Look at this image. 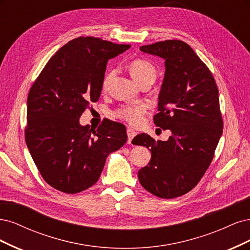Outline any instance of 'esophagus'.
Returning <instances> with one entry per match:
<instances>
[{
	"instance_id": "1",
	"label": "esophagus",
	"mask_w": 250,
	"mask_h": 250,
	"mask_svg": "<svg viewBox=\"0 0 250 250\" xmlns=\"http://www.w3.org/2000/svg\"><path fill=\"white\" fill-rule=\"evenodd\" d=\"M126 134H127V143H131L134 137L137 135V133L131 127L126 128Z\"/></svg>"
}]
</instances>
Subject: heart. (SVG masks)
<instances>
[{
  "label": "heart",
  "mask_w": 250,
  "mask_h": 250,
  "mask_svg": "<svg viewBox=\"0 0 250 250\" xmlns=\"http://www.w3.org/2000/svg\"><path fill=\"white\" fill-rule=\"evenodd\" d=\"M131 75L135 81L138 83L144 79L155 80L156 68L152 64L144 59H136L130 64ZM114 76V71H111L104 80V85L106 86L109 80ZM146 106L144 104H135L125 106L117 112V116L125 120L132 125H140L144 120V115L146 113Z\"/></svg>",
  "instance_id": "b5f03b06"
}]
</instances>
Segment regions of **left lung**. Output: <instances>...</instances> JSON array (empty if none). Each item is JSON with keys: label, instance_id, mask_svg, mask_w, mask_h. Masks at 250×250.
Here are the masks:
<instances>
[{"label": "left lung", "instance_id": "8db88e82", "mask_svg": "<svg viewBox=\"0 0 250 250\" xmlns=\"http://www.w3.org/2000/svg\"><path fill=\"white\" fill-rule=\"evenodd\" d=\"M140 51L165 60L154 123L170 130L167 141L147 134L133 139L146 146L151 158L138 171L142 187L161 198H174L194 188L210 166L223 130L218 88L210 69L191 46L165 40L140 46Z\"/></svg>", "mask_w": 250, "mask_h": 250}]
</instances>
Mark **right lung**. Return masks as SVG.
I'll return each mask as SVG.
<instances>
[{
  "mask_svg": "<svg viewBox=\"0 0 250 250\" xmlns=\"http://www.w3.org/2000/svg\"><path fill=\"white\" fill-rule=\"evenodd\" d=\"M95 37H78L46 63L27 100L26 143L43 180L68 194L99 181L106 160L126 142L125 126L108 120L98 128L79 119L98 102L109 59L130 49Z\"/></svg>",
  "mask_w": 250,
  "mask_h": 250,
  "instance_id": "right-lung-1",
  "label": "right lung"
}]
</instances>
